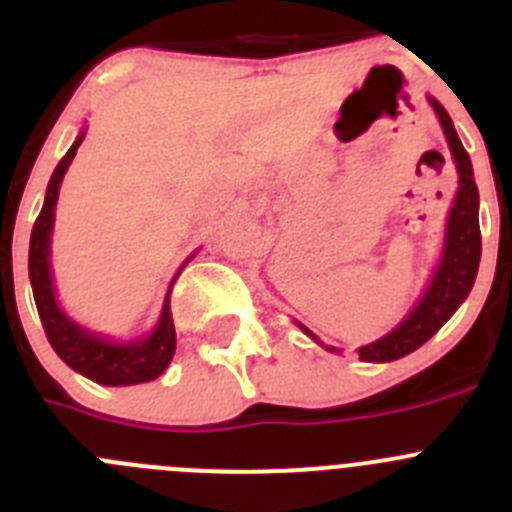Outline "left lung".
I'll list each match as a JSON object with an SVG mask.
<instances>
[{
	"mask_svg": "<svg viewBox=\"0 0 512 512\" xmlns=\"http://www.w3.org/2000/svg\"><path fill=\"white\" fill-rule=\"evenodd\" d=\"M433 112L438 115L443 135L449 140L451 156H454L456 171H459V192H456L454 207L449 212L446 223V238H443V253L438 261V269L433 274L431 284L425 289L423 300L410 310V315L397 325L392 333H387L379 341L359 348L361 361H395L402 356L413 354L415 348L423 346L431 336H436L441 325L459 310V305L467 300L472 292V284L477 279L479 256H482V235H479V192L474 184V171L469 153L461 146L459 135L454 130L449 112L433 97H428ZM307 336L320 343L328 351H338L333 346H325L315 333L300 325Z\"/></svg>",
	"mask_w": 512,
	"mask_h": 512,
	"instance_id": "obj_1",
	"label": "left lung"
}]
</instances>
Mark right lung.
<instances>
[{
  "instance_id": "right-lung-1",
  "label": "right lung",
  "mask_w": 512,
  "mask_h": 512,
  "mask_svg": "<svg viewBox=\"0 0 512 512\" xmlns=\"http://www.w3.org/2000/svg\"><path fill=\"white\" fill-rule=\"evenodd\" d=\"M81 140H84V133H79L69 153L58 161L51 182H48V189H45L43 210H40L38 220H35L33 235H30L27 271H30V284H33L35 307H38L40 323H43L45 336L51 341L53 351L74 372L84 374V377L97 384H110V387L151 382L158 374H164V369L169 366L171 356L176 351V330L169 302L171 289L169 295H166L164 310H161V318H158V325L153 328L151 336L135 338V341L128 343L107 341V338L97 336V333H89L87 328L76 325L56 302V289H53L51 277L53 217H56L58 189H61L63 174H66L69 164L74 161ZM174 282H171V287H174Z\"/></svg>"
}]
</instances>
